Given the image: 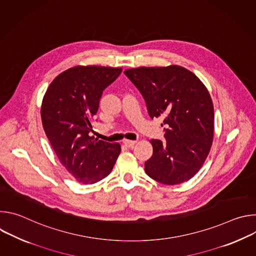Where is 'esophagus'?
Instances as JSON below:
<instances>
[{"label":"esophagus","mask_w":256,"mask_h":256,"mask_svg":"<svg viewBox=\"0 0 256 256\" xmlns=\"http://www.w3.org/2000/svg\"><path fill=\"white\" fill-rule=\"evenodd\" d=\"M124 144H126V147H128V148H130V147H132V146L136 144V142L134 140H126L124 142Z\"/></svg>","instance_id":"34e87169"}]
</instances>
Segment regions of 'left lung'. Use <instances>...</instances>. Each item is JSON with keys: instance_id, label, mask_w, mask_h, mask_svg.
I'll return each instance as SVG.
<instances>
[{"instance_id": "8db88e82", "label": "left lung", "mask_w": 256, "mask_h": 256, "mask_svg": "<svg viewBox=\"0 0 256 256\" xmlns=\"http://www.w3.org/2000/svg\"><path fill=\"white\" fill-rule=\"evenodd\" d=\"M126 76L142 95L151 118L163 116L165 142L152 140L144 171L167 186L190 180L202 168L214 138V105L204 83L180 66L136 68Z\"/></svg>"}]
</instances>
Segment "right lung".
<instances>
[{"instance_id":"right-lung-1","label":"right lung","mask_w":256,"mask_h":256,"mask_svg":"<svg viewBox=\"0 0 256 256\" xmlns=\"http://www.w3.org/2000/svg\"><path fill=\"white\" fill-rule=\"evenodd\" d=\"M122 68L77 66L48 86L42 104V126L60 162L78 182L92 184L112 172L120 154L118 142L90 136L103 90Z\"/></svg>"}]
</instances>
